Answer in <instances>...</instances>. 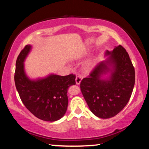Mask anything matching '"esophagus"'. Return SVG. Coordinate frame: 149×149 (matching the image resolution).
Masks as SVG:
<instances>
[{
  "label": "esophagus",
  "instance_id": "1",
  "mask_svg": "<svg viewBox=\"0 0 149 149\" xmlns=\"http://www.w3.org/2000/svg\"><path fill=\"white\" fill-rule=\"evenodd\" d=\"M81 81H82V77L80 76H77L76 78V84H80Z\"/></svg>",
  "mask_w": 149,
  "mask_h": 149
}]
</instances>
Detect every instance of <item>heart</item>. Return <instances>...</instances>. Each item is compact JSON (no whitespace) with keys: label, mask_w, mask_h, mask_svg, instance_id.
I'll use <instances>...</instances> for the list:
<instances>
[{"label":"heart","mask_w":149,"mask_h":149,"mask_svg":"<svg viewBox=\"0 0 149 149\" xmlns=\"http://www.w3.org/2000/svg\"><path fill=\"white\" fill-rule=\"evenodd\" d=\"M85 56V53L82 54L78 55L77 56V58H81L82 57ZM97 64V58H91L90 60L87 61L86 63H84V65H83V70H84L85 72H89L95 67V65Z\"/></svg>","instance_id":"b5f03b06"}]
</instances>
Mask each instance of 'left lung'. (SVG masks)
<instances>
[{
  "instance_id": "8db88e82",
  "label": "left lung",
  "mask_w": 149,
  "mask_h": 149,
  "mask_svg": "<svg viewBox=\"0 0 149 149\" xmlns=\"http://www.w3.org/2000/svg\"><path fill=\"white\" fill-rule=\"evenodd\" d=\"M108 58L83 79L80 88L91 112L99 118L116 116L127 104L135 84V70L125 49L119 45L106 52ZM109 76L104 78V74Z\"/></svg>"
}]
</instances>
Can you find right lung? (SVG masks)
Masks as SVG:
<instances>
[{
    "instance_id": "add662e5",
    "label": "right lung",
    "mask_w": 149,
    "mask_h": 149,
    "mask_svg": "<svg viewBox=\"0 0 149 149\" xmlns=\"http://www.w3.org/2000/svg\"><path fill=\"white\" fill-rule=\"evenodd\" d=\"M31 49V45H26L17 56L14 76L15 87L22 102L32 114L45 121H56L66 113L67 91L69 86L76 84V76L49 74L36 80L29 78L24 63Z\"/></svg>"
}]
</instances>
